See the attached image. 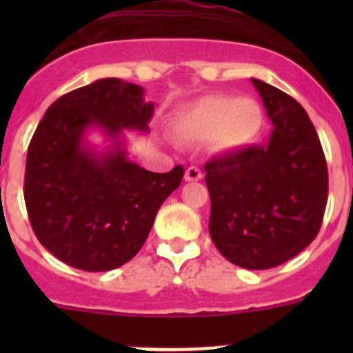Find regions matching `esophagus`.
Returning a JSON list of instances; mask_svg holds the SVG:
<instances>
[{"mask_svg":"<svg viewBox=\"0 0 353 353\" xmlns=\"http://www.w3.org/2000/svg\"><path fill=\"white\" fill-rule=\"evenodd\" d=\"M183 179H185V182H198V180L203 179V173H201V170H199V168L191 166L185 170Z\"/></svg>","mask_w":353,"mask_h":353,"instance_id":"obj_1","label":"esophagus"}]
</instances>
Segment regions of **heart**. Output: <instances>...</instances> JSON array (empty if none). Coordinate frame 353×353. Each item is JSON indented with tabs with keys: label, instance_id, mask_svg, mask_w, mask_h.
<instances>
[{
	"label": "heart",
	"instance_id": "obj_1",
	"mask_svg": "<svg viewBox=\"0 0 353 353\" xmlns=\"http://www.w3.org/2000/svg\"><path fill=\"white\" fill-rule=\"evenodd\" d=\"M265 113L252 97L207 95L174 113L173 127L180 138L203 143L212 139L219 152H235L260 136Z\"/></svg>",
	"mask_w": 353,
	"mask_h": 353
}]
</instances>
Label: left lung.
I'll use <instances>...</instances> for the list:
<instances>
[{
  "label": "left lung",
  "mask_w": 353,
  "mask_h": 353,
  "mask_svg": "<svg viewBox=\"0 0 353 353\" xmlns=\"http://www.w3.org/2000/svg\"><path fill=\"white\" fill-rule=\"evenodd\" d=\"M272 132L265 145L205 164L212 242L228 261L272 269L297 256L320 232L329 176L323 150L301 104L252 77Z\"/></svg>",
  "instance_id": "1"
}]
</instances>
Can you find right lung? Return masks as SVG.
Wrapping results in <instances>:
<instances>
[{
    "mask_svg": "<svg viewBox=\"0 0 353 353\" xmlns=\"http://www.w3.org/2000/svg\"><path fill=\"white\" fill-rule=\"evenodd\" d=\"M154 102L117 77L93 81L52 102L26 157L24 201L40 244L88 272L121 267L145 244L183 168L152 173L129 159L123 130L148 134ZM103 134L104 149L89 141Z\"/></svg>",
    "mask_w": 353,
    "mask_h": 353,
    "instance_id": "right-lung-1",
    "label": "right lung"
}]
</instances>
